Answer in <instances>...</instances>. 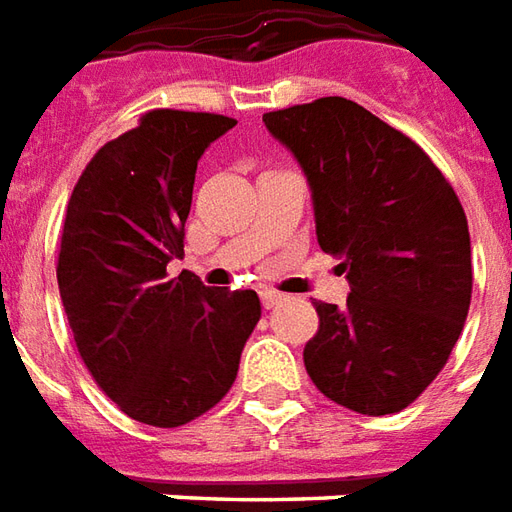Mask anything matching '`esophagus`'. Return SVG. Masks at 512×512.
Returning a JSON list of instances; mask_svg holds the SVG:
<instances>
[{
    "label": "esophagus",
    "instance_id": "34e87169",
    "mask_svg": "<svg viewBox=\"0 0 512 512\" xmlns=\"http://www.w3.org/2000/svg\"><path fill=\"white\" fill-rule=\"evenodd\" d=\"M259 295H262L264 308H275L278 303H281V300H284V295H281V292H275V289H262Z\"/></svg>",
    "mask_w": 512,
    "mask_h": 512
}]
</instances>
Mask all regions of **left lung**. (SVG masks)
<instances>
[{"instance_id":"8db88e82","label":"left lung","mask_w":512,"mask_h":512,"mask_svg":"<svg viewBox=\"0 0 512 512\" xmlns=\"http://www.w3.org/2000/svg\"><path fill=\"white\" fill-rule=\"evenodd\" d=\"M295 154L317 242L342 259L347 306L317 303L308 378L344 408H408L447 364L471 303V239L452 184L411 137L342 96L264 115Z\"/></svg>"}]
</instances>
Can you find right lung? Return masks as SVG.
Returning a JSON list of instances; mask_svg holds the SVG:
<instances>
[{
  "mask_svg": "<svg viewBox=\"0 0 512 512\" xmlns=\"http://www.w3.org/2000/svg\"><path fill=\"white\" fill-rule=\"evenodd\" d=\"M237 121L151 110L96 151L65 212L57 284L76 350L126 416L179 427L215 408L262 317L253 289L168 278L198 159Z\"/></svg>",
  "mask_w": 512,
  "mask_h": 512,
  "instance_id": "add662e5",
  "label": "right lung"
}]
</instances>
